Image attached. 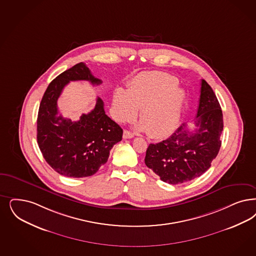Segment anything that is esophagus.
<instances>
[{"mask_svg":"<svg viewBox=\"0 0 256 256\" xmlns=\"http://www.w3.org/2000/svg\"><path fill=\"white\" fill-rule=\"evenodd\" d=\"M123 137L124 139H130V138L134 137V134L132 132H128V130H124Z\"/></svg>","mask_w":256,"mask_h":256,"instance_id":"obj_1","label":"esophagus"}]
</instances>
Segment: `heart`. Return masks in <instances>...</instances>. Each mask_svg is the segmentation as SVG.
<instances>
[{
	"label": "heart",
	"instance_id": "b5f03b06",
	"mask_svg": "<svg viewBox=\"0 0 256 256\" xmlns=\"http://www.w3.org/2000/svg\"><path fill=\"white\" fill-rule=\"evenodd\" d=\"M178 87L175 76L164 72L141 74L128 90L119 88L114 97L115 119L132 121L141 108L139 128L150 137L159 138L171 132L178 122L186 104L184 92Z\"/></svg>",
	"mask_w": 256,
	"mask_h": 256
}]
</instances>
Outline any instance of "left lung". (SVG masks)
Returning <instances> with one entry per match:
<instances>
[{
	"mask_svg": "<svg viewBox=\"0 0 256 256\" xmlns=\"http://www.w3.org/2000/svg\"><path fill=\"white\" fill-rule=\"evenodd\" d=\"M194 124V130H190L187 124H182L166 140L148 146L144 164L162 182L180 184L202 176L218 154L222 110L212 88L204 80Z\"/></svg>",
	"mask_w": 256,
	"mask_h": 256,
	"instance_id": "obj_1",
	"label": "left lung"
}]
</instances>
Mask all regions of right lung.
<instances>
[{
  "label": "right lung",
  "instance_id": "1",
  "mask_svg": "<svg viewBox=\"0 0 256 256\" xmlns=\"http://www.w3.org/2000/svg\"><path fill=\"white\" fill-rule=\"evenodd\" d=\"M87 80L92 85L102 81L94 78L80 62L56 76L42 99L36 120V140L48 164L62 176L84 178L96 174L105 164L110 151L122 140L123 130L105 114L104 102L97 97L94 108L78 121L58 115V99L70 81Z\"/></svg>",
  "mask_w": 256,
  "mask_h": 256
}]
</instances>
